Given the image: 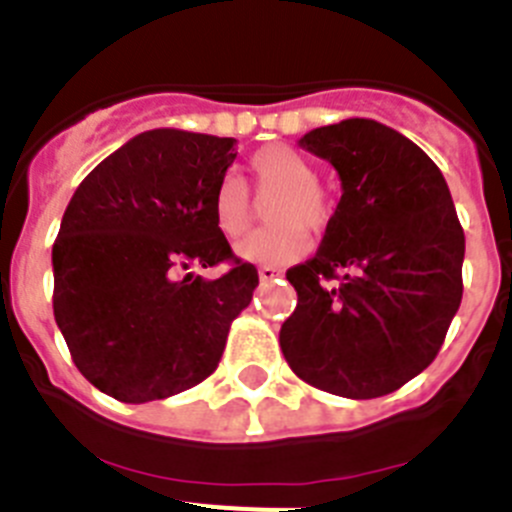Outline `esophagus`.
Returning <instances> with one entry per match:
<instances>
[{"instance_id": "34e87169", "label": "esophagus", "mask_w": 512, "mask_h": 512, "mask_svg": "<svg viewBox=\"0 0 512 512\" xmlns=\"http://www.w3.org/2000/svg\"><path fill=\"white\" fill-rule=\"evenodd\" d=\"M282 277V271L274 269V266H259V279L261 282H271V279Z\"/></svg>"}]
</instances>
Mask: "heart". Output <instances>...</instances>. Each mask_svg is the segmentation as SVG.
<instances>
[{"instance_id":"b5f03b06","label":"heart","mask_w":512,"mask_h":512,"mask_svg":"<svg viewBox=\"0 0 512 512\" xmlns=\"http://www.w3.org/2000/svg\"><path fill=\"white\" fill-rule=\"evenodd\" d=\"M253 187L259 192H277L269 205V228L246 235L235 256L248 264L287 266L310 251V230H323L330 223L333 205L318 187V166L305 153L289 146H266L248 161ZM212 217L217 230L235 241L251 225V200L246 184L235 174L220 179L212 197Z\"/></svg>"}]
</instances>
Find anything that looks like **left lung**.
Returning <instances> with one entry per match:
<instances>
[{
    "label": "left lung",
    "instance_id": "left-lung-1",
    "mask_svg": "<svg viewBox=\"0 0 512 512\" xmlns=\"http://www.w3.org/2000/svg\"><path fill=\"white\" fill-rule=\"evenodd\" d=\"M300 146L330 161L343 194L318 253L287 271L297 307L279 346L318 390L390 395L436 359L459 310L464 230L454 200L431 158L377 120L315 128ZM338 268L352 271L338 278Z\"/></svg>",
    "mask_w": 512,
    "mask_h": 512
}]
</instances>
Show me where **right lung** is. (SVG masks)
Returning a JSON list of instances; mask_svg holds the SVG:
<instances>
[{
	"mask_svg": "<svg viewBox=\"0 0 512 512\" xmlns=\"http://www.w3.org/2000/svg\"><path fill=\"white\" fill-rule=\"evenodd\" d=\"M235 138L158 128L79 184L53 243V315L76 369L104 395L151 402L210 377L259 271L235 259L212 197ZM233 260L217 280L181 271Z\"/></svg>",
	"mask_w": 512,
	"mask_h": 512,
	"instance_id": "right-lung-1",
	"label": "right lung"
}]
</instances>
